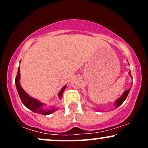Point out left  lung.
I'll use <instances>...</instances> for the list:
<instances>
[{"label":"left lung","instance_id":"obj_1","mask_svg":"<svg viewBox=\"0 0 148 148\" xmlns=\"http://www.w3.org/2000/svg\"><path fill=\"white\" fill-rule=\"evenodd\" d=\"M129 74H130V76H131V77H132V76H131L130 71V72H129ZM130 90H131V88H129V89L127 90H125V91L123 92V94L122 95L121 97H119L118 99H117L116 100H115V102H114L115 104V108H118V107L120 106V105H121L122 103H123L124 102V101H125V99H126L127 95H128L129 92H130Z\"/></svg>","mask_w":148,"mask_h":148}]
</instances>
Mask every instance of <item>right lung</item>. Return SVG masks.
Here are the masks:
<instances>
[{"mask_svg":"<svg viewBox=\"0 0 148 148\" xmlns=\"http://www.w3.org/2000/svg\"><path fill=\"white\" fill-rule=\"evenodd\" d=\"M20 62H21V61H20ZM15 84H16V90H17L18 95L20 97V99H21L22 103L24 104V106L26 107V108L30 109V111L34 112V113H39V114L47 115L51 114V113L58 110V108H55L54 106L51 107L50 109H45V108H44V106L46 105L45 103L40 102L38 99L32 97H30L28 93H26V92L24 91V90L22 88L21 84H20V66L18 68L17 75H16V79H15ZM66 87H67V86H66L65 85V86L60 90V91L59 92L58 97L60 99L62 97V94H63V92L64 91V90H65Z\"/></svg>","mask_w":148,"mask_h":148,"instance_id":"1","label":"right lung"}]
</instances>
